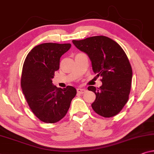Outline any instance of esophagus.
Returning <instances> with one entry per match:
<instances>
[{
    "mask_svg": "<svg viewBox=\"0 0 154 154\" xmlns=\"http://www.w3.org/2000/svg\"><path fill=\"white\" fill-rule=\"evenodd\" d=\"M87 91L85 88H77V92L78 93H80V94H83L85 93V92Z\"/></svg>",
    "mask_w": 154,
    "mask_h": 154,
    "instance_id": "34e87169",
    "label": "esophagus"
}]
</instances>
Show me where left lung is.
<instances>
[{"mask_svg":"<svg viewBox=\"0 0 154 154\" xmlns=\"http://www.w3.org/2000/svg\"><path fill=\"white\" fill-rule=\"evenodd\" d=\"M73 43L89 56L92 70L102 77L100 88H88L96 95L92 109L104 118L117 115L128 102L131 89L132 70L125 52L116 42L104 35L73 40Z\"/></svg>","mask_w":154,"mask_h":154,"instance_id":"obj_1","label":"left lung"}]
</instances>
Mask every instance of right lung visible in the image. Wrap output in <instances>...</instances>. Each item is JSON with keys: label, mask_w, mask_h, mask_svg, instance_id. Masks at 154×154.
I'll return each instance as SVG.
<instances>
[{"label": "right lung", "mask_w": 154, "mask_h": 154, "mask_svg": "<svg viewBox=\"0 0 154 154\" xmlns=\"http://www.w3.org/2000/svg\"><path fill=\"white\" fill-rule=\"evenodd\" d=\"M70 43H46L33 48L23 64L21 87L29 108L44 123H54L66 116L76 90L62 89L52 85L54 72L60 69V57Z\"/></svg>", "instance_id": "right-lung-1"}]
</instances>
